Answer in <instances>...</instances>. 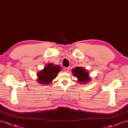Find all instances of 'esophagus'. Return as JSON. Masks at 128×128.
<instances>
[{"label":"esophagus","instance_id":"obj_1","mask_svg":"<svg viewBox=\"0 0 128 128\" xmlns=\"http://www.w3.org/2000/svg\"><path fill=\"white\" fill-rule=\"evenodd\" d=\"M68 69H69L68 68H64V72H67L68 71Z\"/></svg>","mask_w":128,"mask_h":128}]
</instances>
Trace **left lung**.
Instances as JSON below:
<instances>
[{"label": "left lung", "instance_id": "obj_1", "mask_svg": "<svg viewBox=\"0 0 128 128\" xmlns=\"http://www.w3.org/2000/svg\"><path fill=\"white\" fill-rule=\"evenodd\" d=\"M72 73L80 84H85L90 81L92 78L90 76L88 71L83 67H76L72 70Z\"/></svg>", "mask_w": 128, "mask_h": 128}]
</instances>
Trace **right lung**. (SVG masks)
<instances>
[{"label": "right lung", "instance_id": "add662e5", "mask_svg": "<svg viewBox=\"0 0 128 128\" xmlns=\"http://www.w3.org/2000/svg\"><path fill=\"white\" fill-rule=\"evenodd\" d=\"M61 70L60 65H56L52 63L48 64L43 70L38 73V79L36 80L39 84L49 85Z\"/></svg>", "mask_w": 128, "mask_h": 128}]
</instances>
